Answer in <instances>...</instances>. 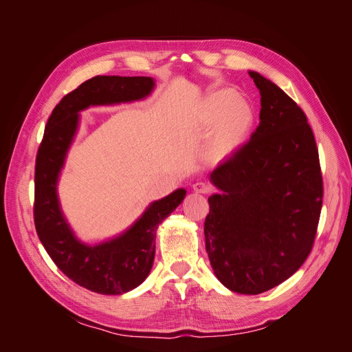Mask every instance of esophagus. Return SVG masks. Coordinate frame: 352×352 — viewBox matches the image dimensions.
<instances>
[{"mask_svg":"<svg viewBox=\"0 0 352 352\" xmlns=\"http://www.w3.org/2000/svg\"><path fill=\"white\" fill-rule=\"evenodd\" d=\"M192 188H194V190H195L197 194H208L210 190H211V186H208L204 182H197Z\"/></svg>","mask_w":352,"mask_h":352,"instance_id":"esophagus-1","label":"esophagus"}]
</instances>
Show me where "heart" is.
<instances>
[{
    "instance_id": "obj_1",
    "label": "heart",
    "mask_w": 352,
    "mask_h": 352,
    "mask_svg": "<svg viewBox=\"0 0 352 352\" xmlns=\"http://www.w3.org/2000/svg\"><path fill=\"white\" fill-rule=\"evenodd\" d=\"M199 123L206 129L216 126L208 146V158L219 162L235 153L252 124V111L247 102L232 91H219L204 101Z\"/></svg>"
}]
</instances>
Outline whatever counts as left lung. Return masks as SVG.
<instances>
[{
    "label": "left lung",
    "mask_w": 352,
    "mask_h": 352,
    "mask_svg": "<svg viewBox=\"0 0 352 352\" xmlns=\"http://www.w3.org/2000/svg\"><path fill=\"white\" fill-rule=\"evenodd\" d=\"M260 124L210 175L206 250L232 292L257 295L301 267L313 248L323 179L310 124L296 102L257 72Z\"/></svg>",
    "instance_id": "obj_1"
}]
</instances>
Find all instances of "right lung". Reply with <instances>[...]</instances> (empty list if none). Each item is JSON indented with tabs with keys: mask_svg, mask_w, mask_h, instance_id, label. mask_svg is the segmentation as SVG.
I'll return each mask as SVG.
<instances>
[{
	"mask_svg": "<svg viewBox=\"0 0 352 352\" xmlns=\"http://www.w3.org/2000/svg\"><path fill=\"white\" fill-rule=\"evenodd\" d=\"M155 82L146 76H95L67 94L52 110L36 154L34 219L39 241L69 279L102 295H122L140 286L151 272L155 230L184 201L186 190L151 202L122 235L88 245L74 235L63 214L57 184L79 127V113L91 105L144 100Z\"/></svg>",
	"mask_w": 352,
	"mask_h": 352,
	"instance_id": "obj_1",
	"label": "right lung"
}]
</instances>
